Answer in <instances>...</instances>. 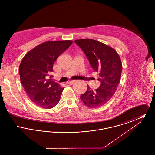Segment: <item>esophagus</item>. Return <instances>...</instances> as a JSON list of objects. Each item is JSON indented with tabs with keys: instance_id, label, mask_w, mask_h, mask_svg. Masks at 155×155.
I'll use <instances>...</instances> for the list:
<instances>
[{
	"instance_id": "34e87169",
	"label": "esophagus",
	"mask_w": 155,
	"mask_h": 155,
	"mask_svg": "<svg viewBox=\"0 0 155 155\" xmlns=\"http://www.w3.org/2000/svg\"><path fill=\"white\" fill-rule=\"evenodd\" d=\"M75 81V80H73V81H68V82H67L66 84L67 85H71V84H73L74 83Z\"/></svg>"
}]
</instances>
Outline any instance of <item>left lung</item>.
Wrapping results in <instances>:
<instances>
[{
    "label": "left lung",
    "instance_id": "1",
    "mask_svg": "<svg viewBox=\"0 0 155 155\" xmlns=\"http://www.w3.org/2000/svg\"><path fill=\"white\" fill-rule=\"evenodd\" d=\"M78 45L97 72L101 82L99 88L93 91L88 85L80 99L89 108H97L108 102L117 89L122 71V63L116 51L110 46L91 39H77Z\"/></svg>",
    "mask_w": 155,
    "mask_h": 155
}]
</instances>
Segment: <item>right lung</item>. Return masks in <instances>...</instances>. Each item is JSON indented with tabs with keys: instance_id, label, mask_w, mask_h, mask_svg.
<instances>
[{
	"instance_id": "obj_1",
	"label": "right lung",
	"mask_w": 155,
	"mask_h": 155,
	"mask_svg": "<svg viewBox=\"0 0 155 155\" xmlns=\"http://www.w3.org/2000/svg\"><path fill=\"white\" fill-rule=\"evenodd\" d=\"M72 43L70 40L45 42L23 58L19 66L21 82L27 95L38 106L52 109L59 103L64 88L52 81L51 73L56 60Z\"/></svg>"
}]
</instances>
